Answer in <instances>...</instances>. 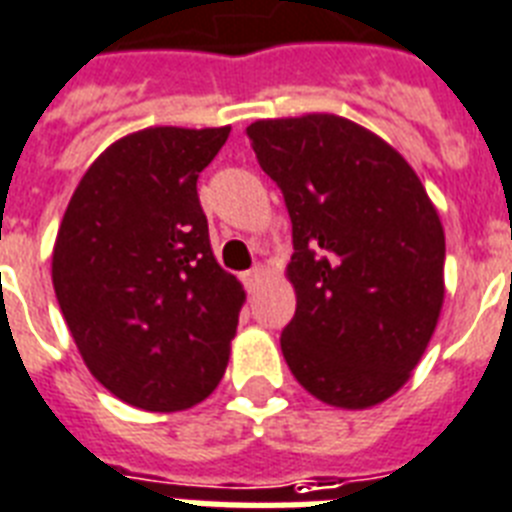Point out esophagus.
Masks as SVG:
<instances>
[{"instance_id": "esophagus-1", "label": "esophagus", "mask_w": 512, "mask_h": 512, "mask_svg": "<svg viewBox=\"0 0 512 512\" xmlns=\"http://www.w3.org/2000/svg\"><path fill=\"white\" fill-rule=\"evenodd\" d=\"M264 275H267V269L264 267H259V264H256V267L253 269H248V272H243V285L248 290H253L256 288V285H259L261 280H264Z\"/></svg>"}]
</instances>
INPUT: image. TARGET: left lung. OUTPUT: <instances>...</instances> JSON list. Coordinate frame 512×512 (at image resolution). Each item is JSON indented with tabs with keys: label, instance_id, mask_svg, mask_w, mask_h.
Listing matches in <instances>:
<instances>
[{
	"label": "left lung",
	"instance_id": "1",
	"mask_svg": "<svg viewBox=\"0 0 512 512\" xmlns=\"http://www.w3.org/2000/svg\"><path fill=\"white\" fill-rule=\"evenodd\" d=\"M293 224L282 357L320 402L365 410L410 380L444 304V230L412 166L349 118L245 129Z\"/></svg>",
	"mask_w": 512,
	"mask_h": 512
}]
</instances>
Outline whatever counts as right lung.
Segmentation results:
<instances>
[{
  "mask_svg": "<svg viewBox=\"0 0 512 512\" xmlns=\"http://www.w3.org/2000/svg\"><path fill=\"white\" fill-rule=\"evenodd\" d=\"M230 126H155L81 177L52 251V285L89 372L121 402L177 412L230 362L243 285L208 243L198 177Z\"/></svg>",
  "mask_w": 512,
  "mask_h": 512,
  "instance_id": "add662e5",
  "label": "right lung"
}]
</instances>
